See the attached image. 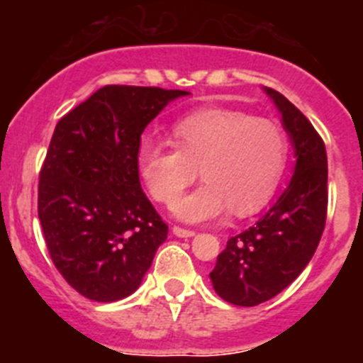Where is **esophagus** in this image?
<instances>
[{
    "label": "esophagus",
    "instance_id": "1",
    "mask_svg": "<svg viewBox=\"0 0 363 363\" xmlns=\"http://www.w3.org/2000/svg\"><path fill=\"white\" fill-rule=\"evenodd\" d=\"M173 235H177L178 238H190V236L196 235V231H192V229L180 228V225H174V228H173Z\"/></svg>",
    "mask_w": 363,
    "mask_h": 363
}]
</instances>
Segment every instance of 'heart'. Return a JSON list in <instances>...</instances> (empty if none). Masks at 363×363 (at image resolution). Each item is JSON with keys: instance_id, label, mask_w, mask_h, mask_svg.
<instances>
[{"instance_id": "heart-1", "label": "heart", "mask_w": 363, "mask_h": 363, "mask_svg": "<svg viewBox=\"0 0 363 363\" xmlns=\"http://www.w3.org/2000/svg\"><path fill=\"white\" fill-rule=\"evenodd\" d=\"M174 146L143 141L135 164L150 196L173 204L197 178L204 183L174 204L185 222L261 210L277 189L288 160L281 125L238 109H201L174 121Z\"/></svg>"}]
</instances>
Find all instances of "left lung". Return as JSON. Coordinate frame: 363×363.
<instances>
[{
	"label": "left lung",
	"instance_id": "obj_1",
	"mask_svg": "<svg viewBox=\"0 0 363 363\" xmlns=\"http://www.w3.org/2000/svg\"><path fill=\"white\" fill-rule=\"evenodd\" d=\"M264 91L281 113L296 164L284 192L252 228L228 240L210 274L217 295L240 307L274 298L302 274L318 249L328 206L325 143L284 95Z\"/></svg>",
	"mask_w": 363,
	"mask_h": 363
}]
</instances>
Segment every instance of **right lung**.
<instances>
[{
	"instance_id": "1",
	"label": "right lung",
	"mask_w": 363,
	"mask_h": 363,
	"mask_svg": "<svg viewBox=\"0 0 363 363\" xmlns=\"http://www.w3.org/2000/svg\"><path fill=\"white\" fill-rule=\"evenodd\" d=\"M182 89L109 84L58 121L38 182V218L65 281L95 302L132 295L166 242L135 155L146 125Z\"/></svg>"
}]
</instances>
